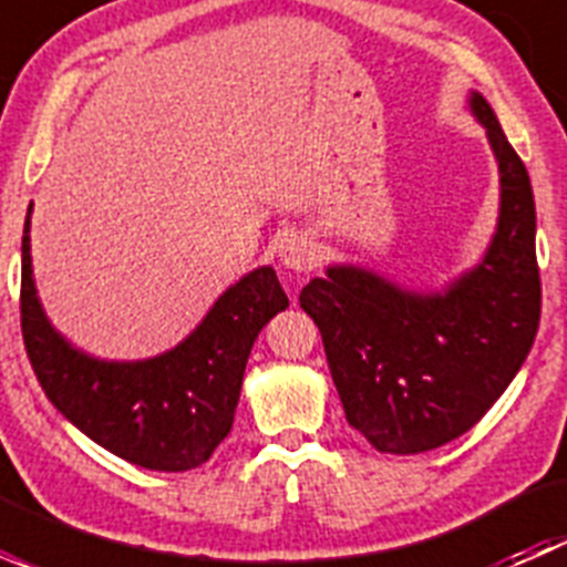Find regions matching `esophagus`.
Instances as JSON below:
<instances>
[{
  "label": "esophagus",
  "mask_w": 567,
  "mask_h": 567,
  "mask_svg": "<svg viewBox=\"0 0 567 567\" xmlns=\"http://www.w3.org/2000/svg\"><path fill=\"white\" fill-rule=\"evenodd\" d=\"M279 262L290 271H312L316 268V244L305 233H290L279 241Z\"/></svg>",
  "instance_id": "esophagus-1"
}]
</instances>
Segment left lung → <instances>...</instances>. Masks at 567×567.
<instances>
[{
	"instance_id": "8db88e82",
	"label": "left lung",
	"mask_w": 567,
	"mask_h": 567,
	"mask_svg": "<svg viewBox=\"0 0 567 567\" xmlns=\"http://www.w3.org/2000/svg\"><path fill=\"white\" fill-rule=\"evenodd\" d=\"M472 112L502 175L499 227L483 262L444 293L334 266L299 296L323 337L348 425L379 453H427L477 425L522 370L540 323L527 167L483 95L472 93Z\"/></svg>"
}]
</instances>
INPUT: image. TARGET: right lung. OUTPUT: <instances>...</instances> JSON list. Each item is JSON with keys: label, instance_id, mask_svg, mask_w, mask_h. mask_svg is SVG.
Listing matches in <instances>:
<instances>
[{"label": "right lung", "instance_id": "1", "mask_svg": "<svg viewBox=\"0 0 567 567\" xmlns=\"http://www.w3.org/2000/svg\"><path fill=\"white\" fill-rule=\"evenodd\" d=\"M30 214L21 238V334L45 398L84 436L156 472H188L230 433L244 370L262 326L288 307L271 266L233 285L203 323L147 362H101L56 334L32 282Z\"/></svg>", "mask_w": 567, "mask_h": 567}]
</instances>
